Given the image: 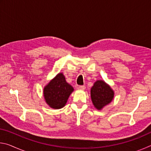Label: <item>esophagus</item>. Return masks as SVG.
<instances>
[{
  "mask_svg": "<svg viewBox=\"0 0 151 151\" xmlns=\"http://www.w3.org/2000/svg\"><path fill=\"white\" fill-rule=\"evenodd\" d=\"M78 88L80 89V90L84 91V90H85V89L86 88V86H85V85H81V86H78Z\"/></svg>",
  "mask_w": 151,
  "mask_h": 151,
  "instance_id": "34e87169",
  "label": "esophagus"
}]
</instances>
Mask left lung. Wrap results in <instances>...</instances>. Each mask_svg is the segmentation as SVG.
I'll use <instances>...</instances> for the list:
<instances>
[{"label": "left lung", "instance_id": "8db88e82", "mask_svg": "<svg viewBox=\"0 0 151 151\" xmlns=\"http://www.w3.org/2000/svg\"><path fill=\"white\" fill-rule=\"evenodd\" d=\"M114 94L111 86L102 80L96 81L91 89L92 102L98 110H101L111 103L114 98Z\"/></svg>", "mask_w": 151, "mask_h": 151}]
</instances>
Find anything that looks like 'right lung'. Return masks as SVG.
<instances>
[{"mask_svg": "<svg viewBox=\"0 0 151 151\" xmlns=\"http://www.w3.org/2000/svg\"><path fill=\"white\" fill-rule=\"evenodd\" d=\"M73 91V86L66 83L65 76L60 73L45 86L43 94L48 106L52 109H59L65 106Z\"/></svg>", "mask_w": 151, "mask_h": 151, "instance_id": "1", "label": "right lung"}]
</instances>
